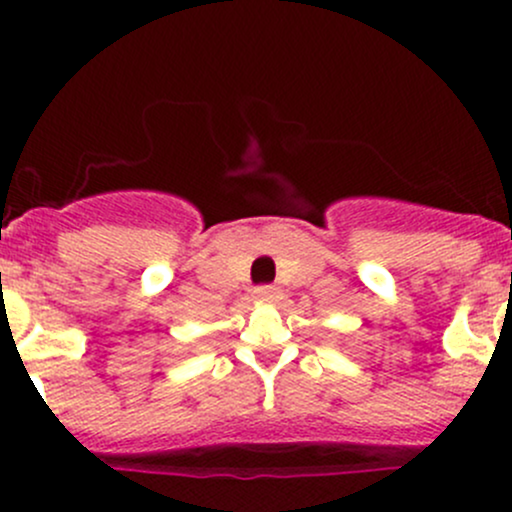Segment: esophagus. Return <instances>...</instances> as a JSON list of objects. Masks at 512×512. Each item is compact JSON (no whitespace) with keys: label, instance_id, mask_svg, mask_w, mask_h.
Listing matches in <instances>:
<instances>
[{"label":"esophagus","instance_id":"1","mask_svg":"<svg viewBox=\"0 0 512 512\" xmlns=\"http://www.w3.org/2000/svg\"><path fill=\"white\" fill-rule=\"evenodd\" d=\"M277 297H280V289L277 287L262 285V287L252 289V299H257V302H275Z\"/></svg>","mask_w":512,"mask_h":512}]
</instances>
